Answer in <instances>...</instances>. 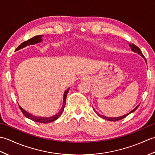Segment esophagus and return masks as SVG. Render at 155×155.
Listing matches in <instances>:
<instances>
[{"mask_svg": "<svg viewBox=\"0 0 155 155\" xmlns=\"http://www.w3.org/2000/svg\"><path fill=\"white\" fill-rule=\"evenodd\" d=\"M81 80L86 81V80H87V77H86V76H83V77H82V78H81Z\"/></svg>", "mask_w": 155, "mask_h": 155, "instance_id": "obj_1", "label": "esophagus"}]
</instances>
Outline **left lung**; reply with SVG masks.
<instances>
[{
  "label": "left lung",
  "mask_w": 155,
  "mask_h": 155,
  "mask_svg": "<svg viewBox=\"0 0 155 155\" xmlns=\"http://www.w3.org/2000/svg\"><path fill=\"white\" fill-rule=\"evenodd\" d=\"M129 47H130V49H131V51H133L134 52H136V53H138L140 56H141V57H142L144 59V60H145V61H146V62H147V61H146L145 58H144V55L143 54L142 52H141V51L140 50V48H139V47H137V46H136L135 45H134V44H129ZM139 104L137 105V106L135 108H134V109H133L132 110L130 111L129 113H128L127 114H125L123 115V116L118 117H106V116H103V115L100 114L99 113H98V112H97L96 110H95L94 108H93V110H94V111L95 112V113H97V114L98 115V117L103 118H104V119H105V120H109V121H117V120H120V119H123V118H124L125 117L127 116V115H128L129 114L133 113V112H134V110H136L137 108L138 107H139Z\"/></svg>",
  "instance_id": "8db88e82"
}]
</instances>
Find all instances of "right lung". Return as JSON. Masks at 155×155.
Returning a JSON list of instances; mask_svg holds the SVG:
<instances>
[{
  "label": "right lung",
  "instance_id": "add662e5",
  "mask_svg": "<svg viewBox=\"0 0 155 155\" xmlns=\"http://www.w3.org/2000/svg\"><path fill=\"white\" fill-rule=\"evenodd\" d=\"M43 35H38V36H35V37L31 38V39H29V40L27 41H25L23 42L21 45H20L18 47L16 48V51H18L20 49H22L23 48H25L27 47V46L28 45H35V44H37L39 43V42H41L42 40V37ZM70 89V87L68 88L67 90H66L64 92V94H63V101H62V107L61 110H59L58 113L53 115L52 117H37V116H35V115L31 114L30 113H28V112L26 111L25 109H23V108L20 106L19 105V107H20V109L22 111V113H23V114L25 115V116L29 118V119H31L33 121L35 122H38V123H51V122H53L54 120H56L57 119L60 117L61 116V114L62 113V112L64 110V108L65 107V104H66V98H67V94H68V92Z\"/></svg>",
  "mask_w": 155,
  "mask_h": 155
}]
</instances>
